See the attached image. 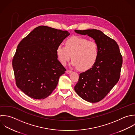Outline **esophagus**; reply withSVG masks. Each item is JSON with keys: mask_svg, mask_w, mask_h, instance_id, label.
I'll return each instance as SVG.
<instances>
[{"mask_svg": "<svg viewBox=\"0 0 135 135\" xmlns=\"http://www.w3.org/2000/svg\"><path fill=\"white\" fill-rule=\"evenodd\" d=\"M66 73H67V74H70V73H71V71L70 70H66Z\"/></svg>", "mask_w": 135, "mask_h": 135, "instance_id": "obj_1", "label": "esophagus"}]
</instances>
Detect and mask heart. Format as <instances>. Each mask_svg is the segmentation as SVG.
Here are the masks:
<instances>
[{
    "label": "heart",
    "mask_w": 135,
    "mask_h": 135,
    "mask_svg": "<svg viewBox=\"0 0 135 135\" xmlns=\"http://www.w3.org/2000/svg\"><path fill=\"white\" fill-rule=\"evenodd\" d=\"M65 47L59 45L56 50L58 59L62 65L70 59L71 65L80 71L91 69L99 57L97 44L81 36H73L67 39Z\"/></svg>",
    "instance_id": "b5f03b06"
}]
</instances>
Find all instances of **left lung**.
Returning a JSON list of instances; mask_svg holds the SVG:
<instances>
[{
	"label": "left lung",
	"instance_id": "obj_1",
	"mask_svg": "<svg viewBox=\"0 0 135 135\" xmlns=\"http://www.w3.org/2000/svg\"><path fill=\"white\" fill-rule=\"evenodd\" d=\"M77 33L93 38L99 49V57L90 69L79 74L74 89L83 99L90 103L102 100L118 83L123 58L116 41L97 29L75 30Z\"/></svg>",
	"mask_w": 135,
	"mask_h": 135
}]
</instances>
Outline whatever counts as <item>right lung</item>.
<instances>
[{"instance_id":"right-lung-1","label":"right lung","mask_w":135,"mask_h":135,"mask_svg":"<svg viewBox=\"0 0 135 135\" xmlns=\"http://www.w3.org/2000/svg\"><path fill=\"white\" fill-rule=\"evenodd\" d=\"M70 33L45 26L36 27L17 46L12 61L16 84L28 96L43 99L56 88L66 70L56 50Z\"/></svg>"}]
</instances>
